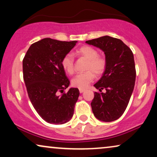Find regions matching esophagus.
Returning <instances> with one entry per match:
<instances>
[{"label": "esophagus", "mask_w": 157, "mask_h": 157, "mask_svg": "<svg viewBox=\"0 0 157 157\" xmlns=\"http://www.w3.org/2000/svg\"><path fill=\"white\" fill-rule=\"evenodd\" d=\"M80 90V93H82L83 92H84V91L85 90V89H80V90Z\"/></svg>", "instance_id": "1"}]
</instances>
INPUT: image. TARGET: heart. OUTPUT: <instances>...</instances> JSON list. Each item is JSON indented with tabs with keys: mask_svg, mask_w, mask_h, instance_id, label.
Listing matches in <instances>:
<instances>
[{
	"mask_svg": "<svg viewBox=\"0 0 157 157\" xmlns=\"http://www.w3.org/2000/svg\"><path fill=\"white\" fill-rule=\"evenodd\" d=\"M77 54L80 57L88 60L87 70L85 72L77 75L72 80V85L79 89H85L90 83L93 82L96 75H100L105 72L107 61L103 56L98 55V52L95 48L90 46H83L77 51ZM62 66L64 70L68 74L74 72V57L71 53L67 54L62 59Z\"/></svg>",
	"mask_w": 157,
	"mask_h": 157,
	"instance_id": "obj_1",
	"label": "heart"
}]
</instances>
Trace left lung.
<instances>
[{"mask_svg": "<svg viewBox=\"0 0 157 157\" xmlns=\"http://www.w3.org/2000/svg\"><path fill=\"white\" fill-rule=\"evenodd\" d=\"M103 50L107 65L103 76L94 86L100 93H94L91 107L98 120L110 122L120 118L126 110L136 80L133 52L121 39L109 36L85 41ZM105 89V93H102Z\"/></svg>", "mask_w": 157, "mask_h": 157, "instance_id": "8db88e82", "label": "left lung"}]
</instances>
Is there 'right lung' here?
Wrapping results in <instances>:
<instances>
[{
    "instance_id": "obj_1",
    "label": "right lung",
    "mask_w": 157,
    "mask_h": 157,
    "mask_svg": "<svg viewBox=\"0 0 157 157\" xmlns=\"http://www.w3.org/2000/svg\"><path fill=\"white\" fill-rule=\"evenodd\" d=\"M77 42L43 39L31 45L23 59L24 80L29 99L41 118L49 124H65L74 114L80 92L71 87L63 93L70 80L62 59Z\"/></svg>"
}]
</instances>
